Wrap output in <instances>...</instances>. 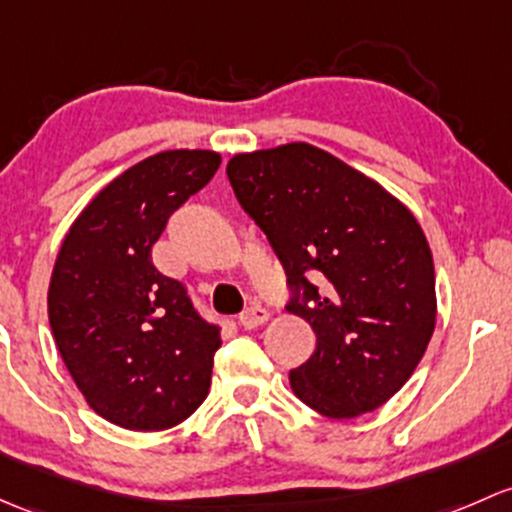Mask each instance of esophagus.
I'll return each mask as SVG.
<instances>
[{"label": "esophagus", "instance_id": "obj_1", "mask_svg": "<svg viewBox=\"0 0 512 512\" xmlns=\"http://www.w3.org/2000/svg\"><path fill=\"white\" fill-rule=\"evenodd\" d=\"M270 319V314H267V309H262V306H250V309H245L240 314V326H245V328H257V326H262L265 324V321Z\"/></svg>", "mask_w": 512, "mask_h": 512}]
</instances>
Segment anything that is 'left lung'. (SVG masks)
Here are the masks:
<instances>
[{
	"mask_svg": "<svg viewBox=\"0 0 512 512\" xmlns=\"http://www.w3.org/2000/svg\"><path fill=\"white\" fill-rule=\"evenodd\" d=\"M225 171L287 272L289 311L316 333V351L289 373L294 395L331 419L378 410L410 380L437 324L417 218L306 142L235 154Z\"/></svg>",
	"mask_w": 512,
	"mask_h": 512,
	"instance_id": "obj_1",
	"label": "left lung"
}]
</instances>
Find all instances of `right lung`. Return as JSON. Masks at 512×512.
<instances>
[{
  "mask_svg": "<svg viewBox=\"0 0 512 512\" xmlns=\"http://www.w3.org/2000/svg\"><path fill=\"white\" fill-rule=\"evenodd\" d=\"M220 166L208 149H171L112 179L68 228L48 284L58 353L85 402L132 432L191 417L211 387L220 328L164 277L152 247L166 220Z\"/></svg>",
  "mask_w": 512,
  "mask_h": 512,
  "instance_id": "add662e5",
  "label": "right lung"
}]
</instances>
